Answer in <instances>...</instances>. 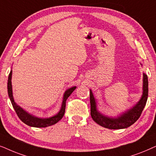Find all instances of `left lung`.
I'll list each match as a JSON object with an SVG mask.
<instances>
[{
    "instance_id": "left-lung-1",
    "label": "left lung",
    "mask_w": 156,
    "mask_h": 156,
    "mask_svg": "<svg viewBox=\"0 0 156 156\" xmlns=\"http://www.w3.org/2000/svg\"><path fill=\"white\" fill-rule=\"evenodd\" d=\"M142 65V64H141ZM148 95V76L143 73V94L140 99L131 108L128 109L117 116L104 115L98 111L97 108V101L90 90V115L93 120L98 125L108 129H123L130 127L140 118L143 108L146 106Z\"/></svg>"
}]
</instances>
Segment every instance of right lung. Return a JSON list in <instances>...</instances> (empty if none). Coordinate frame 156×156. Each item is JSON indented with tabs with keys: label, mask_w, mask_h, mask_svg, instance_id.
<instances>
[{
	"label": "right lung",
	"mask_w": 156,
	"mask_h": 156,
	"mask_svg": "<svg viewBox=\"0 0 156 156\" xmlns=\"http://www.w3.org/2000/svg\"><path fill=\"white\" fill-rule=\"evenodd\" d=\"M12 70H10L9 76H8V93L9 98L10 100V102L12 103L14 110H15L16 113L18 116V118L26 123V125L31 127L36 128H45L48 126H51L54 124L57 123L63 117L64 113H65L66 110V102L68 98L70 96V94L73 92L75 89L76 88V86L71 87V88L67 89L65 91L63 94V101H62V104L61 109L59 112L50 118H39L37 116L33 115L26 111H25L23 108H22L20 105H18L17 103L14 101V98L13 95V89H12Z\"/></svg>",
	"instance_id": "1"
}]
</instances>
